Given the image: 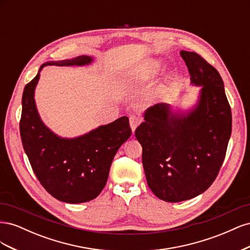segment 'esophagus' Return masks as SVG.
<instances>
[{"label":"esophagus","mask_w":250,"mask_h":250,"mask_svg":"<svg viewBox=\"0 0 250 250\" xmlns=\"http://www.w3.org/2000/svg\"><path fill=\"white\" fill-rule=\"evenodd\" d=\"M140 123H141V118L139 116H137V115L130 116L129 124H130V127H131V129H132L133 132H134L135 129H137V127L140 125Z\"/></svg>","instance_id":"esophagus-1"}]
</instances>
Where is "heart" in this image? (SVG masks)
I'll return each mask as SVG.
<instances>
[{"instance_id":"1","label":"heart","mask_w":250,"mask_h":250,"mask_svg":"<svg viewBox=\"0 0 250 250\" xmlns=\"http://www.w3.org/2000/svg\"><path fill=\"white\" fill-rule=\"evenodd\" d=\"M162 69V65L160 62L156 59H148L146 62H144L142 64L135 67L132 71L127 74L125 82L127 85L129 86H135V85H140L143 84V83L148 82L150 80L154 79L158 73H160ZM177 79V74L175 71H168L165 74V76L161 82V88L167 89L172 84H174V82ZM156 93H152V97L151 98H155Z\"/></svg>"}]
</instances>
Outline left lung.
I'll return each mask as SVG.
<instances>
[{"label": "left lung", "instance_id": "1", "mask_svg": "<svg viewBox=\"0 0 250 250\" xmlns=\"http://www.w3.org/2000/svg\"><path fill=\"white\" fill-rule=\"evenodd\" d=\"M199 86L190 107L158 103L144 112L135 129L143 147V167L149 188L160 199L180 202L196 197L214 183L231 134V111L223 80L195 52L180 51Z\"/></svg>", "mask_w": 250, "mask_h": 250}]
</instances>
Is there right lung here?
<instances>
[{"instance_id": "1", "label": "right lung", "mask_w": 250, "mask_h": 250, "mask_svg": "<svg viewBox=\"0 0 250 250\" xmlns=\"http://www.w3.org/2000/svg\"><path fill=\"white\" fill-rule=\"evenodd\" d=\"M93 62L92 56L81 55L43 63L25 86L21 98L20 132L29 162L47 192L66 203L86 202L101 193L113 157L131 135L129 119L121 117L75 138L60 137L42 122L35 88L44 66H83Z\"/></svg>"}]
</instances>
